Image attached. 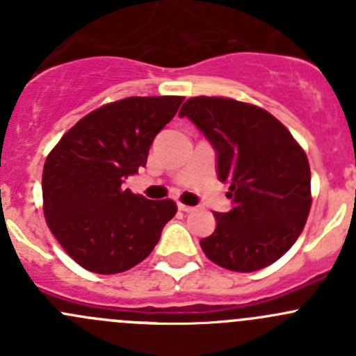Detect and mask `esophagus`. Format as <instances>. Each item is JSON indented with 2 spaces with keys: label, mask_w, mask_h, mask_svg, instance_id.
I'll return each instance as SVG.
<instances>
[{
  "label": "esophagus",
  "mask_w": 356,
  "mask_h": 356,
  "mask_svg": "<svg viewBox=\"0 0 356 356\" xmlns=\"http://www.w3.org/2000/svg\"><path fill=\"white\" fill-rule=\"evenodd\" d=\"M177 207H179V210H182V211H193V210H195V207H189V204H184V203H177Z\"/></svg>",
  "instance_id": "esophagus-1"
}]
</instances>
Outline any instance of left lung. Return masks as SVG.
Returning <instances> with one entry per match:
<instances>
[{
	"label": "left lung",
	"mask_w": 356,
	"mask_h": 356,
	"mask_svg": "<svg viewBox=\"0 0 356 356\" xmlns=\"http://www.w3.org/2000/svg\"><path fill=\"white\" fill-rule=\"evenodd\" d=\"M217 152V172L234 207L215 213L213 234L201 250L213 264L254 272L282 257L301 234L312 207L310 165L303 148L274 115L217 96L182 105Z\"/></svg>",
	"instance_id": "1"
}]
</instances>
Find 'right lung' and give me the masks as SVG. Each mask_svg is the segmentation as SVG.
<instances>
[{
  "label": "right lung",
  "instance_id": "add662e5",
  "mask_svg": "<svg viewBox=\"0 0 356 356\" xmlns=\"http://www.w3.org/2000/svg\"><path fill=\"white\" fill-rule=\"evenodd\" d=\"M182 96H132L99 106L63 134L42 170V210L56 241L82 268L110 275L141 264L177 211L124 179L148 160Z\"/></svg>",
  "mask_w": 356,
  "mask_h": 356
}]
</instances>
